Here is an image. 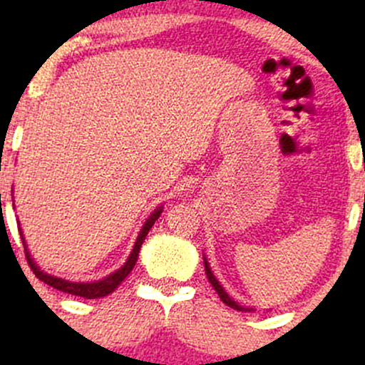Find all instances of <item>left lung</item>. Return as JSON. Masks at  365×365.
Returning a JSON list of instances; mask_svg holds the SVG:
<instances>
[{
	"label": "left lung",
	"mask_w": 365,
	"mask_h": 365,
	"mask_svg": "<svg viewBox=\"0 0 365 365\" xmlns=\"http://www.w3.org/2000/svg\"><path fill=\"white\" fill-rule=\"evenodd\" d=\"M203 261H205V272H206V277H208V281H210V284L213 286V289H215L217 292V295L220 297V300L224 302V304L226 305H230L231 309H237V311H242V312H251V311H254L252 307H245V305H240L238 304V302H235L233 298H231L230 295H227L226 293V289L222 288V286H220V282L217 281L215 279V275H213V272H212V268H210V263L208 261H206V257H205V254H203Z\"/></svg>",
	"instance_id": "8db88e82"
}]
</instances>
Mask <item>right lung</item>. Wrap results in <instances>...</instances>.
I'll return each instance as SVG.
<instances>
[{
	"mask_svg": "<svg viewBox=\"0 0 365 365\" xmlns=\"http://www.w3.org/2000/svg\"><path fill=\"white\" fill-rule=\"evenodd\" d=\"M162 210H164V205L157 206V208L152 212V215H150L148 219H146V222L143 224L141 231H139L138 238H135L134 249H132L130 256L127 257V261L123 263V267L118 268V270H114L113 274H109L108 277L101 279V281L76 282V281H67V279L56 277V275H51V274H47V272H43L42 268L35 263V259L31 257V252L28 251V244H26V240H24L23 230L19 227V233H21V238H23V245H24V251H26V259H28L33 274H35L40 281L46 282V284L53 286V288L60 289V292L68 293V295H76V297H83V298H102V297L109 295V293H113L114 289L121 284V281H123V279L130 274L132 268H134V264H135V261H138V256H139V251H141L143 242H145L146 235H148V231L152 230V226L155 224V220L160 217Z\"/></svg>",
	"mask_w": 365,
	"mask_h": 365,
	"instance_id": "add662e5",
	"label": "right lung"
}]
</instances>
